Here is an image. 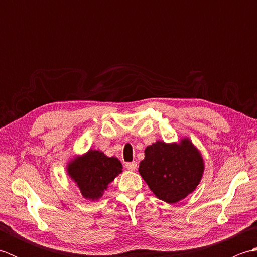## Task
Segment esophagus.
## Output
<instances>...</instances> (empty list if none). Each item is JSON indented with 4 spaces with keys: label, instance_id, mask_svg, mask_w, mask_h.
<instances>
[{
    "label": "esophagus",
    "instance_id": "34e87169",
    "mask_svg": "<svg viewBox=\"0 0 257 257\" xmlns=\"http://www.w3.org/2000/svg\"><path fill=\"white\" fill-rule=\"evenodd\" d=\"M125 168L128 169V170H130V171H134V170H136V169H137V162L136 161H133V162H125Z\"/></svg>",
    "mask_w": 257,
    "mask_h": 257
}]
</instances>
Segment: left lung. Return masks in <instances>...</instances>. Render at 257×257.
I'll return each instance as SVG.
<instances>
[{"mask_svg": "<svg viewBox=\"0 0 257 257\" xmlns=\"http://www.w3.org/2000/svg\"><path fill=\"white\" fill-rule=\"evenodd\" d=\"M203 170V159L189 139L170 145L157 141L147 147L139 166L150 190L167 203H177L192 192Z\"/></svg>", "mask_w": 257, "mask_h": 257, "instance_id": "1", "label": "left lung"}]
</instances>
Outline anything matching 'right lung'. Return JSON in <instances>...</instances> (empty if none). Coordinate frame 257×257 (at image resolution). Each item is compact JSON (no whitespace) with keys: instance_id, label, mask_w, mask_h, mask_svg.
<instances>
[{"instance_id":"add662e5","label":"right lung","mask_w":257,"mask_h":257,"mask_svg":"<svg viewBox=\"0 0 257 257\" xmlns=\"http://www.w3.org/2000/svg\"><path fill=\"white\" fill-rule=\"evenodd\" d=\"M121 162L103 152L89 150L68 163L67 171L77 183L81 194L88 200H98L107 190L108 184L122 170Z\"/></svg>"}]
</instances>
